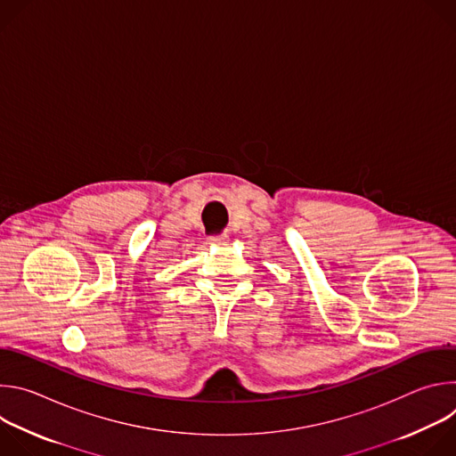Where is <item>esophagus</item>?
<instances>
[{
    "mask_svg": "<svg viewBox=\"0 0 456 456\" xmlns=\"http://www.w3.org/2000/svg\"><path fill=\"white\" fill-rule=\"evenodd\" d=\"M211 245H227L229 243V236L227 234H220V236H211L209 238Z\"/></svg>",
    "mask_w": 456,
    "mask_h": 456,
    "instance_id": "1",
    "label": "esophagus"
}]
</instances>
